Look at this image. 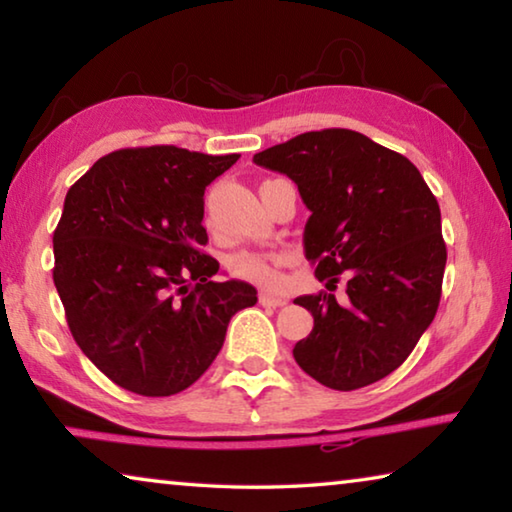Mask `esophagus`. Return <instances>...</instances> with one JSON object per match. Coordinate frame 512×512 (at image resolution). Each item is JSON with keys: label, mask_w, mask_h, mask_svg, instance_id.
<instances>
[{"label": "esophagus", "mask_w": 512, "mask_h": 512, "mask_svg": "<svg viewBox=\"0 0 512 512\" xmlns=\"http://www.w3.org/2000/svg\"><path fill=\"white\" fill-rule=\"evenodd\" d=\"M259 302H262L264 307H284V305H287V298L273 296V293L262 291V293H259Z\"/></svg>", "instance_id": "34e87169"}]
</instances>
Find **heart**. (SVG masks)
<instances>
[{
	"instance_id": "heart-1",
	"label": "heart",
	"mask_w": 512,
	"mask_h": 512,
	"mask_svg": "<svg viewBox=\"0 0 512 512\" xmlns=\"http://www.w3.org/2000/svg\"><path fill=\"white\" fill-rule=\"evenodd\" d=\"M284 262L282 255H268V253H253V250H244L230 259V271L239 280L259 284V287H277L282 280L280 266Z\"/></svg>"
}]
</instances>
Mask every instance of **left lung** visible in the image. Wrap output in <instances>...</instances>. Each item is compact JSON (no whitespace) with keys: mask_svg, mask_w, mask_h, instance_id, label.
<instances>
[{"mask_svg":"<svg viewBox=\"0 0 512 512\" xmlns=\"http://www.w3.org/2000/svg\"><path fill=\"white\" fill-rule=\"evenodd\" d=\"M289 176L311 212L305 257L334 293L300 296L314 329L298 366L334 391L391 375L436 316L447 248L440 207L411 160L348 128L302 133L253 158Z\"/></svg>","mask_w":512,"mask_h":512,"instance_id":"1","label":"left lung"}]
</instances>
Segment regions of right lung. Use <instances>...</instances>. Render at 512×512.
Wrapping results in <instances>:
<instances>
[{
    "instance_id": "right-lung-1",
    "label": "right lung",
    "mask_w": 512,
    "mask_h": 512,
    "mask_svg": "<svg viewBox=\"0 0 512 512\" xmlns=\"http://www.w3.org/2000/svg\"><path fill=\"white\" fill-rule=\"evenodd\" d=\"M239 160L178 146L108 153L69 187L54 232V284L85 357L126 391L167 397L212 366L257 291L214 282L201 253L205 187Z\"/></svg>"
}]
</instances>
